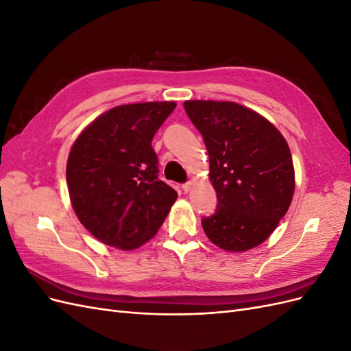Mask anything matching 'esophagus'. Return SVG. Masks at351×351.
Instances as JSON below:
<instances>
[{"instance_id":"34e87169","label":"esophagus","mask_w":351,"mask_h":351,"mask_svg":"<svg viewBox=\"0 0 351 351\" xmlns=\"http://www.w3.org/2000/svg\"><path fill=\"white\" fill-rule=\"evenodd\" d=\"M182 187H183V190H184V192H186V193H189V192H190V190H192V189H193V183H192V182H187V183H184V184H183Z\"/></svg>"}]
</instances>
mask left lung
<instances>
[{"label": "left lung", "instance_id": "8db88e82", "mask_svg": "<svg viewBox=\"0 0 351 351\" xmlns=\"http://www.w3.org/2000/svg\"><path fill=\"white\" fill-rule=\"evenodd\" d=\"M184 110L204 136L218 197L215 214L202 219L205 234L227 252L259 246L291 205L289 143L263 115L236 102L184 101Z\"/></svg>", "mask_w": 351, "mask_h": 351}]
</instances>
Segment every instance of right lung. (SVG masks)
Here are the masks:
<instances>
[{
    "label": "right lung",
    "instance_id": "1",
    "mask_svg": "<svg viewBox=\"0 0 351 351\" xmlns=\"http://www.w3.org/2000/svg\"><path fill=\"white\" fill-rule=\"evenodd\" d=\"M176 102L119 105L97 117L74 141L66 168L74 214L107 246L133 250L149 241L177 199L158 178L156 130Z\"/></svg>",
    "mask_w": 351,
    "mask_h": 351
}]
</instances>
